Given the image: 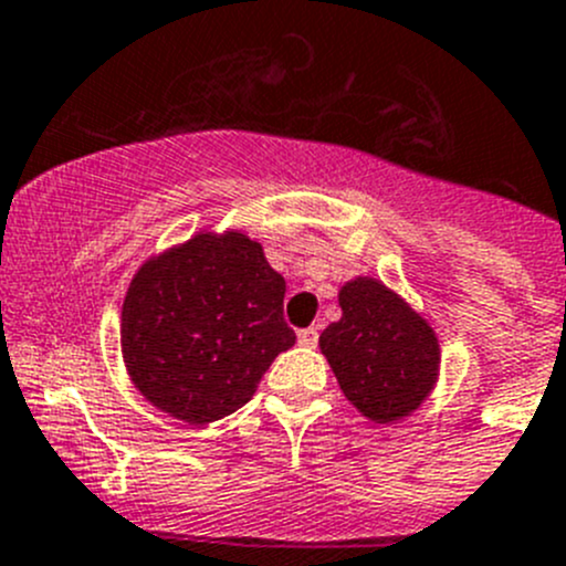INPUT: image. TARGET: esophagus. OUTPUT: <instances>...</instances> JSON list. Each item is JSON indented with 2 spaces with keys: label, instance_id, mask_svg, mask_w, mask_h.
Here are the masks:
<instances>
[{
  "label": "esophagus",
  "instance_id": "esophagus-1",
  "mask_svg": "<svg viewBox=\"0 0 566 566\" xmlns=\"http://www.w3.org/2000/svg\"><path fill=\"white\" fill-rule=\"evenodd\" d=\"M298 343H301V346H307V348L318 346V329H315V326H307V329H301L298 332Z\"/></svg>",
  "mask_w": 566,
  "mask_h": 566
}]
</instances>
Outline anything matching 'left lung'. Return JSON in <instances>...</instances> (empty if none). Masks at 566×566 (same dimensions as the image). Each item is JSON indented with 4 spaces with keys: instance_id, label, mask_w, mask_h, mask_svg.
Wrapping results in <instances>:
<instances>
[{
    "instance_id": "8db88e82",
    "label": "left lung",
    "mask_w": 566,
    "mask_h": 566,
    "mask_svg": "<svg viewBox=\"0 0 566 566\" xmlns=\"http://www.w3.org/2000/svg\"><path fill=\"white\" fill-rule=\"evenodd\" d=\"M343 318L321 335L343 394L377 424L399 421L424 402L438 374V340L377 279H355L340 287Z\"/></svg>"
}]
</instances>
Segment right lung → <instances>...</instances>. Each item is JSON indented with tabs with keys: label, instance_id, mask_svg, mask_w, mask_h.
I'll list each match as a JSON object with an SVG mask.
<instances>
[{
	"label": "right lung",
	"instance_id": "obj_1",
	"mask_svg": "<svg viewBox=\"0 0 566 566\" xmlns=\"http://www.w3.org/2000/svg\"><path fill=\"white\" fill-rule=\"evenodd\" d=\"M295 343L284 279L245 234H198L142 265L123 304V355L147 402L189 424L234 413Z\"/></svg>",
	"mask_w": 566,
	"mask_h": 566
}]
</instances>
